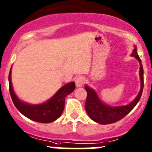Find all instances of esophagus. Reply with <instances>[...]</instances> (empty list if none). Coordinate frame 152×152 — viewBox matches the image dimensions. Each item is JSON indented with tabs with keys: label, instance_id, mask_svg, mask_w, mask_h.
I'll use <instances>...</instances> for the list:
<instances>
[{
	"label": "esophagus",
	"instance_id": "1",
	"mask_svg": "<svg viewBox=\"0 0 152 152\" xmlns=\"http://www.w3.org/2000/svg\"><path fill=\"white\" fill-rule=\"evenodd\" d=\"M75 83H76V87H82L84 83V78L83 76H78L75 80Z\"/></svg>",
	"mask_w": 152,
	"mask_h": 152
}]
</instances>
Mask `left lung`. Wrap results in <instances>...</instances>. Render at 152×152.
Segmentation results:
<instances>
[{
	"mask_svg": "<svg viewBox=\"0 0 152 152\" xmlns=\"http://www.w3.org/2000/svg\"><path fill=\"white\" fill-rule=\"evenodd\" d=\"M132 57H135L139 62L140 68H139V76H140L141 88L139 94L136 98L133 100V102L127 105L124 106L112 107L110 105L105 104L100 99L98 94L95 90L89 88L88 86H85V89L87 91V98H86L85 108L88 113V117L94 120L95 122L100 124H110L115 123L118 120H121L128 114L132 109L135 107L140 99L143 91L144 86V80H143V67L142 61L138 55L136 48L133 49L132 53Z\"/></svg>",
	"mask_w": 152,
	"mask_h": 152,
	"instance_id": "1",
	"label": "left lung"
}]
</instances>
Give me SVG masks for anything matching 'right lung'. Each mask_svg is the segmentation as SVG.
Wrapping results in <instances>:
<instances>
[{
    "label": "right lung",
    "mask_w": 152,
    "mask_h": 152,
    "mask_svg": "<svg viewBox=\"0 0 152 152\" xmlns=\"http://www.w3.org/2000/svg\"><path fill=\"white\" fill-rule=\"evenodd\" d=\"M76 88L74 82L62 86L51 98L39 104H30L22 102L13 91L11 83V69L9 73V88L12 101L17 110L30 120L42 124H49L59 118L64 109L65 98Z\"/></svg>",
    "instance_id": "add662e5"
}]
</instances>
